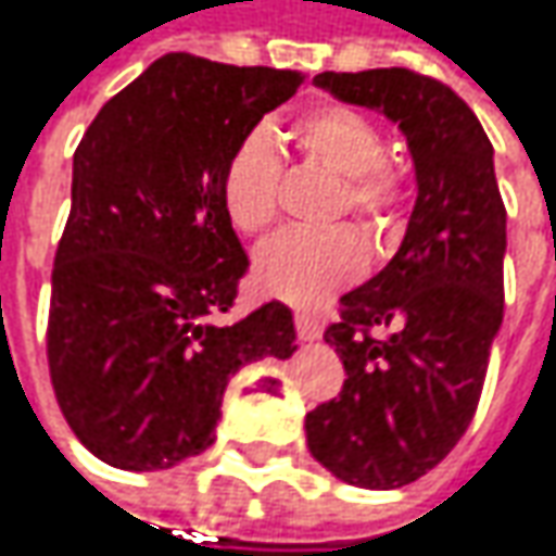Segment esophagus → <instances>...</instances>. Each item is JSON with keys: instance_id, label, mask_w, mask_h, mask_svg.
<instances>
[{"instance_id": "34e87169", "label": "esophagus", "mask_w": 556, "mask_h": 556, "mask_svg": "<svg viewBox=\"0 0 556 556\" xmlns=\"http://www.w3.org/2000/svg\"><path fill=\"white\" fill-rule=\"evenodd\" d=\"M293 325H296V334L300 341H319L321 338V325L309 313H296L293 316Z\"/></svg>"}]
</instances>
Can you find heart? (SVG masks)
Wrapping results in <instances>:
<instances>
[{
	"label": "heart",
	"instance_id": "b5f03b06",
	"mask_svg": "<svg viewBox=\"0 0 556 556\" xmlns=\"http://www.w3.org/2000/svg\"><path fill=\"white\" fill-rule=\"evenodd\" d=\"M293 140L309 162L341 178L338 208L375 240L397 228L403 178L384 162V137L369 115L348 105H321L293 125ZM278 155L268 134L256 130L237 147L222 178L225 215L240 235L256 237L278 215ZM366 268L363 240L348 231H288L265 243L253 263L256 288L288 306L316 309Z\"/></svg>",
	"mask_w": 556,
	"mask_h": 556
}]
</instances>
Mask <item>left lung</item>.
Returning a JSON list of instances; mask_svg holds the SVG:
<instances>
[{
  "label": "left lung",
  "instance_id": "8db88e82",
  "mask_svg": "<svg viewBox=\"0 0 556 556\" xmlns=\"http://www.w3.org/2000/svg\"><path fill=\"white\" fill-rule=\"evenodd\" d=\"M316 87L397 125L416 172L397 253L341 296V321L325 328L344 391L306 413L309 454L334 479L391 491L434 469L472 422L504 319L507 212L491 140L441 80L325 71ZM375 327L389 334L375 339Z\"/></svg>",
  "mask_w": 556,
  "mask_h": 556
}]
</instances>
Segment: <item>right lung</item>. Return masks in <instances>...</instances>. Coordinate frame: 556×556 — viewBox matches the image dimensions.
Here are the masks:
<instances>
[{"label":"right lung","instance_id":"add662e5","mask_svg":"<svg viewBox=\"0 0 556 556\" xmlns=\"http://www.w3.org/2000/svg\"><path fill=\"white\" fill-rule=\"evenodd\" d=\"M306 80L168 52L87 127L52 268L49 375L77 441L127 472L172 469L215 441L247 363L296 350L278 300L240 321L247 253L222 178L237 147Z\"/></svg>","mask_w":556,"mask_h":556}]
</instances>
